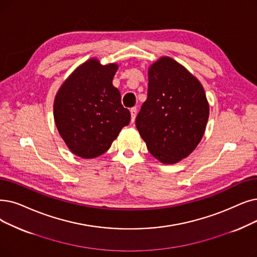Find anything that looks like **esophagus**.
<instances>
[{"mask_svg":"<svg viewBox=\"0 0 257 257\" xmlns=\"http://www.w3.org/2000/svg\"><path fill=\"white\" fill-rule=\"evenodd\" d=\"M130 113H131V122H135L136 120V116H137V113H138V109L137 107H133L130 109Z\"/></svg>","mask_w":257,"mask_h":257,"instance_id":"1","label":"esophagus"}]
</instances>
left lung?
<instances>
[{"mask_svg": "<svg viewBox=\"0 0 257 257\" xmlns=\"http://www.w3.org/2000/svg\"><path fill=\"white\" fill-rule=\"evenodd\" d=\"M148 80V96L136 125L155 159L175 164L204 136L209 117L206 93L195 76L168 57L150 66Z\"/></svg>", "mask_w": 257, "mask_h": 257, "instance_id": "8db88e82", "label": "left lung"}]
</instances>
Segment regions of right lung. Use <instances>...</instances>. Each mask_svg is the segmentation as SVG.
I'll return each instance as SVG.
<instances>
[{
  "label": "right lung",
  "instance_id": "1",
  "mask_svg": "<svg viewBox=\"0 0 257 257\" xmlns=\"http://www.w3.org/2000/svg\"><path fill=\"white\" fill-rule=\"evenodd\" d=\"M116 70V64L88 60L55 95V126L67 147L80 158L93 159L105 153L129 124V110L122 107L118 89L112 85Z\"/></svg>",
  "mask_w": 257,
  "mask_h": 257
}]
</instances>
